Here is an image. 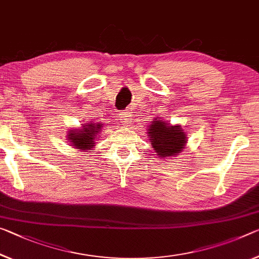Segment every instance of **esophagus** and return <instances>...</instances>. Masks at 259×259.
<instances>
[{
  "label": "esophagus",
  "instance_id": "esophagus-1",
  "mask_svg": "<svg viewBox=\"0 0 259 259\" xmlns=\"http://www.w3.org/2000/svg\"><path fill=\"white\" fill-rule=\"evenodd\" d=\"M118 118L123 123V124L128 126L131 123V114L129 112H122L118 114Z\"/></svg>",
  "mask_w": 259,
  "mask_h": 259
}]
</instances>
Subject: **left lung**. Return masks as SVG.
Returning a JSON list of instances; mask_svg holds the SVG:
<instances>
[{"label":"left lung","mask_w":259,"mask_h":259,"mask_svg":"<svg viewBox=\"0 0 259 259\" xmlns=\"http://www.w3.org/2000/svg\"><path fill=\"white\" fill-rule=\"evenodd\" d=\"M147 130L152 149L162 159L178 155L187 144L188 138L182 126L170 125L160 117H154Z\"/></svg>","instance_id":"8db88e82"}]
</instances>
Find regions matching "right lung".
<instances>
[{
    "label": "right lung",
    "mask_w": 259,
    "mask_h": 259,
    "mask_svg": "<svg viewBox=\"0 0 259 259\" xmlns=\"http://www.w3.org/2000/svg\"><path fill=\"white\" fill-rule=\"evenodd\" d=\"M102 125L104 123H88L81 125L80 129L69 130L68 141L71 146L77 147L78 150H91L96 144Z\"/></svg>",
    "instance_id": "right-lung-1"
}]
</instances>
